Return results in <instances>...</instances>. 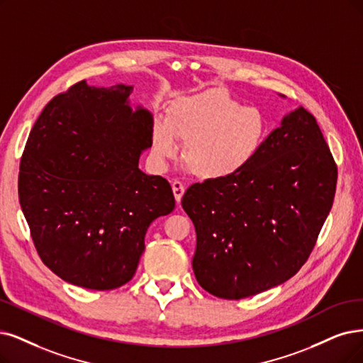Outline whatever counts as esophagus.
<instances>
[{
	"label": "esophagus",
	"mask_w": 363,
	"mask_h": 363,
	"mask_svg": "<svg viewBox=\"0 0 363 363\" xmlns=\"http://www.w3.org/2000/svg\"><path fill=\"white\" fill-rule=\"evenodd\" d=\"M172 190H173L174 199H177V202L179 203L182 196H184V193H185V185H184L181 181H173V182H172Z\"/></svg>",
	"instance_id": "obj_1"
}]
</instances>
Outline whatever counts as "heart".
<instances>
[{
	"mask_svg": "<svg viewBox=\"0 0 363 363\" xmlns=\"http://www.w3.org/2000/svg\"><path fill=\"white\" fill-rule=\"evenodd\" d=\"M262 109L242 106L229 92L211 88L174 100L166 119L152 125V151L158 161L178 155V140L185 143L184 160L197 178L221 181L245 170L267 139Z\"/></svg>",
	"mask_w": 363,
	"mask_h": 363,
	"instance_id": "heart-1",
	"label": "heart"
}]
</instances>
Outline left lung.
I'll return each instance as SVG.
<instances>
[{"label":"left lung","mask_w":363,"mask_h":363,"mask_svg":"<svg viewBox=\"0 0 363 363\" xmlns=\"http://www.w3.org/2000/svg\"><path fill=\"white\" fill-rule=\"evenodd\" d=\"M337 179L315 118L298 107L245 170L193 184L182 208L196 227L197 283L213 296L233 301L290 279L317 242Z\"/></svg>","instance_id":"obj_1"}]
</instances>
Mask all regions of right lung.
Wrapping results in <instances>:
<instances>
[{"instance_id": "right-lung-1", "label": "right lung", "mask_w": 363, "mask_h": 363, "mask_svg": "<svg viewBox=\"0 0 363 363\" xmlns=\"http://www.w3.org/2000/svg\"><path fill=\"white\" fill-rule=\"evenodd\" d=\"M131 91L82 80L58 94L21 158L19 202L40 259L91 290L128 283L147 227L174 209L170 184L139 169L152 145V115L131 111Z\"/></svg>"}]
</instances>
